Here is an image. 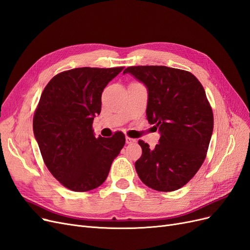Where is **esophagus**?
Here are the masks:
<instances>
[{"label": "esophagus", "instance_id": "obj_1", "mask_svg": "<svg viewBox=\"0 0 250 250\" xmlns=\"http://www.w3.org/2000/svg\"><path fill=\"white\" fill-rule=\"evenodd\" d=\"M136 142V140H134V139H131V137H129V136H126V144H133V143H135Z\"/></svg>", "mask_w": 250, "mask_h": 250}]
</instances>
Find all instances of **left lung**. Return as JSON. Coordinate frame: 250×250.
Listing matches in <instances>:
<instances>
[{
  "label": "left lung",
  "instance_id": "1",
  "mask_svg": "<svg viewBox=\"0 0 250 250\" xmlns=\"http://www.w3.org/2000/svg\"><path fill=\"white\" fill-rule=\"evenodd\" d=\"M130 73L148 90L147 119L160 133L154 149L139 141L135 169L144 184L174 191L193 178L207 155L213 113L202 83L188 71L167 66H132Z\"/></svg>",
  "mask_w": 250,
  "mask_h": 250
}]
</instances>
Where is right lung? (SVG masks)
<instances>
[{
    "label": "right lung",
    "instance_id": "right-lung-1",
    "mask_svg": "<svg viewBox=\"0 0 250 250\" xmlns=\"http://www.w3.org/2000/svg\"><path fill=\"white\" fill-rule=\"evenodd\" d=\"M124 69L82 67L54 76L43 90L33 131L46 167L72 191L100 186L125 145V135L96 139L93 120L101 111V94Z\"/></svg>",
    "mask_w": 250,
    "mask_h": 250
}]
</instances>
